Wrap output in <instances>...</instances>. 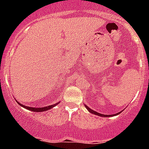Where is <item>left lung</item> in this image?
I'll return each mask as SVG.
<instances>
[{
	"instance_id": "8db88e82",
	"label": "left lung",
	"mask_w": 149,
	"mask_h": 149,
	"mask_svg": "<svg viewBox=\"0 0 149 149\" xmlns=\"http://www.w3.org/2000/svg\"><path fill=\"white\" fill-rule=\"evenodd\" d=\"M85 106H86V105H85ZM86 109H87V110H89V112H90L91 113H93V114H95V115L99 116H103V117H109V116H113V115H104V114L98 113H97V112L94 111V110H91V109L89 108V107H88L87 106H86ZM119 113H116V114H114V115H118V114H119Z\"/></svg>"
}]
</instances>
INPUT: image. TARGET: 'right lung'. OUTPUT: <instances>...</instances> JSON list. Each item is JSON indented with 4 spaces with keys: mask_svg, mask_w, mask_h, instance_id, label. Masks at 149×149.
Here are the masks:
<instances>
[{
    "mask_svg": "<svg viewBox=\"0 0 149 149\" xmlns=\"http://www.w3.org/2000/svg\"><path fill=\"white\" fill-rule=\"evenodd\" d=\"M17 102H18V101H17ZM18 104H20L21 106L24 107V108L27 109V110H31V111H33V112H43V111H46V110H49V109L52 108L53 107L56 106V105L58 104L59 103L56 104H54V105H50V106H48V107H41V108H36V107H26V106H24V105L18 103Z\"/></svg>",
    "mask_w": 149,
    "mask_h": 149,
    "instance_id": "add662e5",
    "label": "right lung"
}]
</instances>
